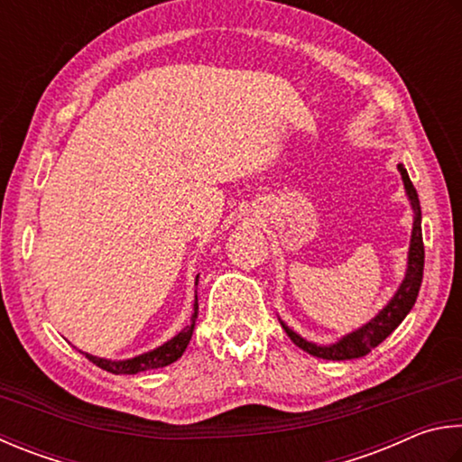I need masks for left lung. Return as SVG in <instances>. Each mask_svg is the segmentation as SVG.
I'll return each mask as SVG.
<instances>
[{
  "mask_svg": "<svg viewBox=\"0 0 462 462\" xmlns=\"http://www.w3.org/2000/svg\"><path fill=\"white\" fill-rule=\"evenodd\" d=\"M403 178V186H406L408 197L411 200V207L416 210V218H414V231H411V245H410V255H408V273L406 280L402 282V286L395 296L392 298V302L385 306V309L377 314V317L367 322L365 327H361L355 330V333L343 337L341 341L328 346H319L314 343L304 341L302 337H298L294 330H290L284 322L286 335L290 337L296 346H300L302 351L309 355H314L319 359H327V361H345V359H359L365 357L371 349H375L379 343H383L387 337H390L395 328H398L400 322L406 319V314L411 310L414 306L420 286H422V273H424V241H422V215H420V199L418 192L411 184L410 176L406 172V168L402 164L398 166Z\"/></svg>",
  "mask_w": 462,
  "mask_h": 462,
  "instance_id": "left-lung-1",
  "label": "left lung"
}]
</instances>
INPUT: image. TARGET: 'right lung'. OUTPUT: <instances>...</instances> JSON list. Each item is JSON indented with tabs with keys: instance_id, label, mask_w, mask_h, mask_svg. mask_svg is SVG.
Returning <instances> with one entry per match:
<instances>
[{
	"instance_id": "1",
	"label": "right lung",
	"mask_w": 462,
	"mask_h": 462,
	"mask_svg": "<svg viewBox=\"0 0 462 462\" xmlns=\"http://www.w3.org/2000/svg\"><path fill=\"white\" fill-rule=\"evenodd\" d=\"M197 284H199V276H197ZM197 314H199V298H194V312H192V322L186 328H182L180 333H178L172 341L164 343L158 349H153L150 353H143L140 357H134V359H127V361H107V359H99V357H93V355H87L85 357L95 363L97 367H101L105 371H109V374H116V375H134V374H140V371H150V369H158V367H166L170 363H174L176 359L182 357V353L186 346H189L190 338H192V330H194V320H197Z\"/></svg>"
}]
</instances>
